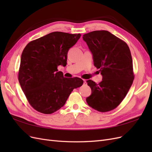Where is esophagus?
Returning <instances> with one entry per match:
<instances>
[{
	"label": "esophagus",
	"instance_id": "obj_1",
	"mask_svg": "<svg viewBox=\"0 0 152 152\" xmlns=\"http://www.w3.org/2000/svg\"><path fill=\"white\" fill-rule=\"evenodd\" d=\"M83 81H84V84H86V80L83 79Z\"/></svg>",
	"mask_w": 152,
	"mask_h": 152
}]
</instances>
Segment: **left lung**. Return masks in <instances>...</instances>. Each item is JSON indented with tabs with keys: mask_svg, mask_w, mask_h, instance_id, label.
Returning <instances> with one entry per match:
<instances>
[{
	"mask_svg": "<svg viewBox=\"0 0 152 152\" xmlns=\"http://www.w3.org/2000/svg\"><path fill=\"white\" fill-rule=\"evenodd\" d=\"M82 38L93 54L94 65L103 76L98 84L87 80L92 93L86 102L98 112L111 111L126 97L134 79L129 48L107 30L91 31Z\"/></svg>",
	"mask_w": 152,
	"mask_h": 152,
	"instance_id": "obj_1",
	"label": "left lung"
}]
</instances>
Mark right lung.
Wrapping results in <instances>:
<instances>
[{"mask_svg":"<svg viewBox=\"0 0 152 152\" xmlns=\"http://www.w3.org/2000/svg\"><path fill=\"white\" fill-rule=\"evenodd\" d=\"M81 35L54 31L31 41L23 50L18 80L31 107L51 114L66 103L73 90L84 81L65 78L58 66L66 65L67 53Z\"/></svg>","mask_w":152,"mask_h":152,"instance_id":"1","label":"right lung"}]
</instances>
